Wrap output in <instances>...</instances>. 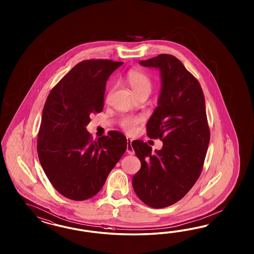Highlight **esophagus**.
I'll use <instances>...</instances> for the list:
<instances>
[{"instance_id": "1", "label": "esophagus", "mask_w": 254, "mask_h": 254, "mask_svg": "<svg viewBox=\"0 0 254 254\" xmlns=\"http://www.w3.org/2000/svg\"><path fill=\"white\" fill-rule=\"evenodd\" d=\"M127 153L128 154H135V152H134V150H133V148H132V145H131L132 139H131L130 138H127Z\"/></svg>"}]
</instances>
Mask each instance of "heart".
Returning <instances> with one entry per match:
<instances>
[{
  "label": "heart",
  "instance_id": "heart-1",
  "mask_svg": "<svg viewBox=\"0 0 254 254\" xmlns=\"http://www.w3.org/2000/svg\"><path fill=\"white\" fill-rule=\"evenodd\" d=\"M126 81L129 85L133 92L138 97L142 94H150L153 88V82L151 78L139 69H131L127 71ZM141 123V118L138 116H126L121 119L120 126L127 133L135 132L138 125Z\"/></svg>",
  "mask_w": 254,
  "mask_h": 254
}]
</instances>
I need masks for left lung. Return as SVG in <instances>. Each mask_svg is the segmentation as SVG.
Instances as JSON below:
<instances>
[{"label":"left lung","mask_w":254,"mask_h":254,"mask_svg":"<svg viewBox=\"0 0 254 254\" xmlns=\"http://www.w3.org/2000/svg\"><path fill=\"white\" fill-rule=\"evenodd\" d=\"M139 64L161 71L158 106L146 129L163 147L154 154L146 142H132L141 163L132 185L147 206L166 208L190 191L203 169L210 138L205 98L197 79L174 56L160 54Z\"/></svg>","instance_id":"obj_1"}]
</instances>
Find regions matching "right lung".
Segmentation results:
<instances>
[{"instance_id":"1","label":"right lung","mask_w":254,"mask_h":254,"mask_svg":"<svg viewBox=\"0 0 254 254\" xmlns=\"http://www.w3.org/2000/svg\"><path fill=\"white\" fill-rule=\"evenodd\" d=\"M123 62H79L49 93L37 138L39 160L51 185L71 200L100 192L127 150V138L113 130L93 139L85 127L104 105L108 78Z\"/></svg>"}]
</instances>
